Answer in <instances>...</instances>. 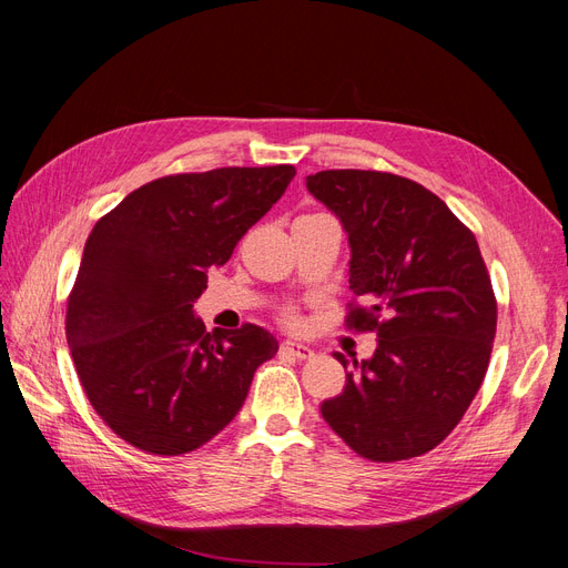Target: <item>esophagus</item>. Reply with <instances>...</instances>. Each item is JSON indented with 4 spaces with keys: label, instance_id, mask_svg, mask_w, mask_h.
Returning <instances> with one entry per match:
<instances>
[{
    "label": "esophagus",
    "instance_id": "esophagus-1",
    "mask_svg": "<svg viewBox=\"0 0 568 568\" xmlns=\"http://www.w3.org/2000/svg\"><path fill=\"white\" fill-rule=\"evenodd\" d=\"M282 353L296 357V359H311L315 355L313 348H307V346H303V343H294V341H284Z\"/></svg>",
    "mask_w": 568,
    "mask_h": 568
}]
</instances>
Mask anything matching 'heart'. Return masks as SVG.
<instances>
[{
  "label": "heart",
  "instance_id": "heart-1",
  "mask_svg": "<svg viewBox=\"0 0 568 568\" xmlns=\"http://www.w3.org/2000/svg\"><path fill=\"white\" fill-rule=\"evenodd\" d=\"M284 320H286V322H296V313H291V311L284 313Z\"/></svg>",
  "mask_w": 568,
  "mask_h": 568
}]
</instances>
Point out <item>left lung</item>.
Segmentation results:
<instances>
[{
    "mask_svg": "<svg viewBox=\"0 0 568 568\" xmlns=\"http://www.w3.org/2000/svg\"><path fill=\"white\" fill-rule=\"evenodd\" d=\"M315 199L351 242L346 329L374 332L369 359L322 417L351 450L400 462L434 450L469 409L488 372L497 301L474 232L426 186L379 170H322Z\"/></svg>",
    "mask_w": 568,
    "mask_h": 568,
    "instance_id": "obj_1",
    "label": "left lung"
}]
</instances>
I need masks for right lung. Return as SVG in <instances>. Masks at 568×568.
Masks as SVG:
<instances>
[{"instance_id":"obj_1","label":"right lung","mask_w":568,"mask_h":568,"mask_svg":"<svg viewBox=\"0 0 568 568\" xmlns=\"http://www.w3.org/2000/svg\"><path fill=\"white\" fill-rule=\"evenodd\" d=\"M294 165L215 168L134 189L99 217L65 305V338L97 415L132 448L199 450L242 409L280 343L257 324L205 332L192 303L277 203Z\"/></svg>"}]
</instances>
